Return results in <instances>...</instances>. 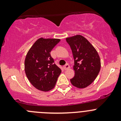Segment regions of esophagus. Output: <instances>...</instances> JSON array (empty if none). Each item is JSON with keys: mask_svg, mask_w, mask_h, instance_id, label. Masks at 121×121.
<instances>
[{"mask_svg": "<svg viewBox=\"0 0 121 121\" xmlns=\"http://www.w3.org/2000/svg\"><path fill=\"white\" fill-rule=\"evenodd\" d=\"M64 68L65 70H68V69H69V68H70V65H69L68 64H67L66 65H65L64 66Z\"/></svg>", "mask_w": 121, "mask_h": 121, "instance_id": "1", "label": "esophagus"}]
</instances>
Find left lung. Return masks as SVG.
<instances>
[{
    "instance_id": "obj_1",
    "label": "left lung",
    "mask_w": 121,
    "mask_h": 121,
    "mask_svg": "<svg viewBox=\"0 0 121 121\" xmlns=\"http://www.w3.org/2000/svg\"><path fill=\"white\" fill-rule=\"evenodd\" d=\"M73 55L74 76L71 84L78 88L90 85L98 76L100 70V60L96 50L86 38L76 35L66 38Z\"/></svg>"
}]
</instances>
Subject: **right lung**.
I'll use <instances>...</instances> for the list:
<instances>
[{
    "instance_id": "1",
    "label": "right lung",
    "mask_w": 121,
    "mask_h": 121,
    "mask_svg": "<svg viewBox=\"0 0 121 121\" xmlns=\"http://www.w3.org/2000/svg\"><path fill=\"white\" fill-rule=\"evenodd\" d=\"M59 39L39 38L28 50L25 59V71L28 79L36 88L43 91L53 89L61 70L54 64L50 52Z\"/></svg>"
}]
</instances>
